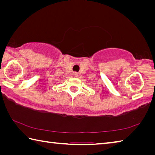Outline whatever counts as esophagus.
Segmentation results:
<instances>
[{
  "instance_id": "1",
  "label": "esophagus",
  "mask_w": 155,
  "mask_h": 155,
  "mask_svg": "<svg viewBox=\"0 0 155 155\" xmlns=\"http://www.w3.org/2000/svg\"><path fill=\"white\" fill-rule=\"evenodd\" d=\"M72 74H73V76H74V77H77L78 76V73L77 72H74Z\"/></svg>"
}]
</instances>
